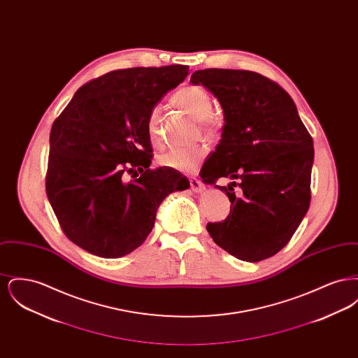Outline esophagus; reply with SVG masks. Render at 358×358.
<instances>
[{
  "instance_id": "esophagus-1",
  "label": "esophagus",
  "mask_w": 358,
  "mask_h": 358,
  "mask_svg": "<svg viewBox=\"0 0 358 358\" xmlns=\"http://www.w3.org/2000/svg\"><path fill=\"white\" fill-rule=\"evenodd\" d=\"M189 184H190V187H192V190H193V192L201 193V192H204L205 190L204 184H203L200 180L194 178V177L189 178Z\"/></svg>"
}]
</instances>
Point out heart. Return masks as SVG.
<instances>
[{"mask_svg":"<svg viewBox=\"0 0 358 358\" xmlns=\"http://www.w3.org/2000/svg\"><path fill=\"white\" fill-rule=\"evenodd\" d=\"M174 101L182 108H185L189 114L200 120V124L206 133H212L216 129L217 120L213 114V101L204 87L185 85L174 94ZM146 130L150 142L154 146H159L162 143L159 106H154L150 110L146 120ZM205 148L201 145H194L190 148H177L159 154L157 157V162L161 166L187 173L194 171L199 166V164L205 157Z\"/></svg>","mask_w":358,"mask_h":358,"instance_id":"obj_1","label":"heart"}]
</instances>
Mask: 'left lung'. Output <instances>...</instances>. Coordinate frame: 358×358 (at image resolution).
Masks as SVG:
<instances>
[{"mask_svg":"<svg viewBox=\"0 0 358 358\" xmlns=\"http://www.w3.org/2000/svg\"><path fill=\"white\" fill-rule=\"evenodd\" d=\"M190 82L219 99L225 120L200 177L215 187L219 178L239 180L219 187L231 210L225 220L208 222L206 231L240 260L268 259L289 243L308 209L313 138L289 94L257 72L200 69Z\"/></svg>","mask_w":358,"mask_h":358,"instance_id":"8db88e82","label":"left lung"}]
</instances>
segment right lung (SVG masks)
I'll return each mask as SVG.
<instances>
[{"instance_id": "obj_1", "label": "right lung", "mask_w": 358, "mask_h": 358, "mask_svg": "<svg viewBox=\"0 0 358 358\" xmlns=\"http://www.w3.org/2000/svg\"><path fill=\"white\" fill-rule=\"evenodd\" d=\"M187 71L176 64L107 72L82 85L53 122L47 196L64 235L87 252H133L152 232L162 200L189 187L177 171L149 169L146 130L150 110Z\"/></svg>"}]
</instances>
